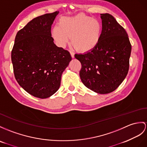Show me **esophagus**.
I'll return each mask as SVG.
<instances>
[{
    "label": "esophagus",
    "instance_id": "1",
    "mask_svg": "<svg viewBox=\"0 0 147 147\" xmlns=\"http://www.w3.org/2000/svg\"><path fill=\"white\" fill-rule=\"evenodd\" d=\"M69 52L70 53L71 57H72V58H74V55H75L74 54V52L73 51H69Z\"/></svg>",
    "mask_w": 147,
    "mask_h": 147
}]
</instances>
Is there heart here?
Instances as JSON below:
<instances>
[{
    "mask_svg": "<svg viewBox=\"0 0 147 147\" xmlns=\"http://www.w3.org/2000/svg\"><path fill=\"white\" fill-rule=\"evenodd\" d=\"M102 26L97 19L79 13L74 17H63L59 26L52 30V36L60 47H63L71 37V44L77 51L86 52L98 44Z\"/></svg>",
    "mask_w": 147,
    "mask_h": 147,
    "instance_id": "b5f03b06",
    "label": "heart"
}]
</instances>
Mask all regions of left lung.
Masks as SVG:
<instances>
[{"label": "left lung", "mask_w": 147, "mask_h": 147, "mask_svg": "<svg viewBox=\"0 0 147 147\" xmlns=\"http://www.w3.org/2000/svg\"><path fill=\"white\" fill-rule=\"evenodd\" d=\"M102 33L91 51L76 54L82 64L80 77L86 87L109 94L122 83L129 69L131 46L128 34L112 15L101 13Z\"/></svg>", "instance_id": "obj_1"}]
</instances>
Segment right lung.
<instances>
[{
  "label": "right lung",
  "mask_w": 147,
  "mask_h": 147,
  "mask_svg": "<svg viewBox=\"0 0 147 147\" xmlns=\"http://www.w3.org/2000/svg\"><path fill=\"white\" fill-rule=\"evenodd\" d=\"M56 11L34 18L17 32L11 59L18 84L28 94L47 98L59 90L62 74L71 60L69 52L52 37Z\"/></svg>",
  "instance_id": "1"
}]
</instances>
